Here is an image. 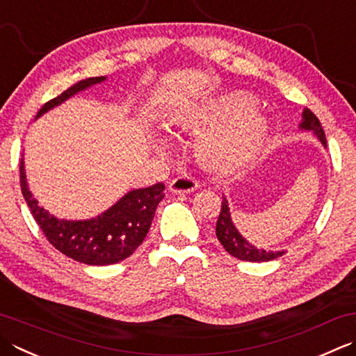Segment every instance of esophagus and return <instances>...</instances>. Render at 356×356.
<instances>
[{"label":"esophagus","mask_w":356,"mask_h":356,"mask_svg":"<svg viewBox=\"0 0 356 356\" xmlns=\"http://www.w3.org/2000/svg\"><path fill=\"white\" fill-rule=\"evenodd\" d=\"M199 188V184L190 176H177L168 184L171 193H193Z\"/></svg>","instance_id":"1"}]
</instances>
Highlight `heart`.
Instances as JSON below:
<instances>
[{
	"mask_svg": "<svg viewBox=\"0 0 356 356\" xmlns=\"http://www.w3.org/2000/svg\"><path fill=\"white\" fill-rule=\"evenodd\" d=\"M165 128L177 136H196L194 156L202 168L219 176L236 174L261 154L270 134L268 120L241 90L177 102L165 117ZM159 152L166 149L156 140Z\"/></svg>",
	"mask_w": 356,
	"mask_h": 356,
	"instance_id": "heart-1",
	"label": "heart"
}]
</instances>
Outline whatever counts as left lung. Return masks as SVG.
Here are the masks:
<instances>
[{"label":"left lung","mask_w":356,"mask_h":356,"mask_svg":"<svg viewBox=\"0 0 356 356\" xmlns=\"http://www.w3.org/2000/svg\"><path fill=\"white\" fill-rule=\"evenodd\" d=\"M299 129L313 132V134L319 138V142L324 145V148L327 146L325 134L321 123H319L318 117L307 108H305L302 113V120L299 123ZM216 236H218L222 247H224L229 254L238 257L241 261L267 262V261L277 259V257H281L285 253L284 250L273 252V250L257 248L243 238V236L238 232V228H236L233 224L232 213H229V205L225 196H222V208H220L218 224H216Z\"/></svg>","instance_id":"8db88e82"}]
</instances>
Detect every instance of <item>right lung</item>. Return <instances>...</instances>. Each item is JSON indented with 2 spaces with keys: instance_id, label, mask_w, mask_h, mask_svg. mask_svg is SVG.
Here are the masks:
<instances>
[{
  "instance_id": "1",
  "label": "right lung",
  "mask_w": 356,
  "mask_h": 356,
  "mask_svg": "<svg viewBox=\"0 0 356 356\" xmlns=\"http://www.w3.org/2000/svg\"><path fill=\"white\" fill-rule=\"evenodd\" d=\"M104 80L106 76H92L75 83L65 92L47 102L38 111L37 118L75 94ZM19 182L26 204L47 241L63 254L88 266H111L134 253L149 232L159 202L165 197V185L159 182L152 186L128 191L97 218L67 220L55 218L38 205V200L32 196L27 185L24 159H21L19 163Z\"/></svg>"
}]
</instances>
